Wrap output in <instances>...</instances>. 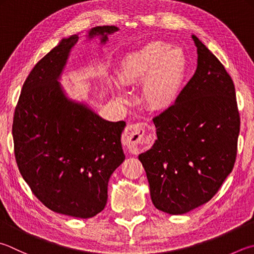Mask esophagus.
I'll return each mask as SVG.
<instances>
[{"label":"esophagus","instance_id":"1","mask_svg":"<svg viewBox=\"0 0 254 254\" xmlns=\"http://www.w3.org/2000/svg\"><path fill=\"white\" fill-rule=\"evenodd\" d=\"M154 139V135L150 129H148L146 123L129 124L126 127L124 140L132 151H142L150 146Z\"/></svg>","mask_w":254,"mask_h":254}]
</instances>
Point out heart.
Instances as JSON below:
<instances>
[{"label":"heart","mask_w":254,"mask_h":254,"mask_svg":"<svg viewBox=\"0 0 254 254\" xmlns=\"http://www.w3.org/2000/svg\"><path fill=\"white\" fill-rule=\"evenodd\" d=\"M189 70V60L180 47L160 41L149 42L128 53L119 64L118 76L123 85L141 84V99L148 111H168L179 99ZM111 87L122 100L127 94L122 85L111 82Z\"/></svg>","instance_id":"1"}]
</instances>
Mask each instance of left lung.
<instances>
[{
  "instance_id": "1",
  "label": "left lung",
  "mask_w": 254,
  "mask_h": 254,
  "mask_svg": "<svg viewBox=\"0 0 254 254\" xmlns=\"http://www.w3.org/2000/svg\"><path fill=\"white\" fill-rule=\"evenodd\" d=\"M197 69L177 103L154 121L157 139L138 158L158 210L184 214L217 193L230 175L240 131L236 89L224 66L192 35Z\"/></svg>"
}]
</instances>
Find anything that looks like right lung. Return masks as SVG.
<instances>
[{
	"instance_id": "right-lung-1",
	"label": "right lung",
	"mask_w": 254,
	"mask_h": 254,
	"mask_svg": "<svg viewBox=\"0 0 254 254\" xmlns=\"http://www.w3.org/2000/svg\"><path fill=\"white\" fill-rule=\"evenodd\" d=\"M116 26H96L87 37L100 44ZM77 34L63 38L31 70L13 118L14 154L23 179L52 211L75 218L96 216L107 202L113 172L125 160V122H108L87 104L70 99L59 79Z\"/></svg>"
}]
</instances>
